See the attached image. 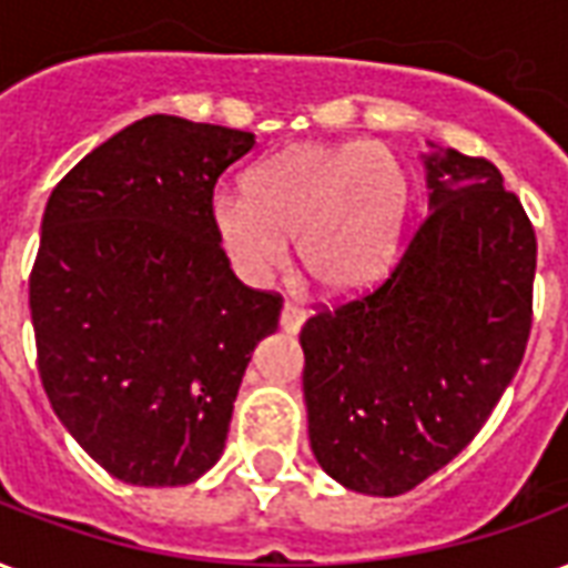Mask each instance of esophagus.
<instances>
[{"instance_id":"esophagus-1","label":"esophagus","mask_w":568,"mask_h":568,"mask_svg":"<svg viewBox=\"0 0 568 568\" xmlns=\"http://www.w3.org/2000/svg\"><path fill=\"white\" fill-rule=\"evenodd\" d=\"M306 322V313L301 310V306L295 304H285L283 313H280V327H283L285 334H297L301 327H304Z\"/></svg>"}]
</instances>
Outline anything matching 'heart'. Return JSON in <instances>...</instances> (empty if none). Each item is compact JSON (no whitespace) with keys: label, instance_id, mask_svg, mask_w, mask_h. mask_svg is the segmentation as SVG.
<instances>
[{"label":"heart","instance_id":"b5f03b06","mask_svg":"<svg viewBox=\"0 0 568 568\" xmlns=\"http://www.w3.org/2000/svg\"><path fill=\"white\" fill-rule=\"evenodd\" d=\"M406 207V174L388 146L304 141L250 168L243 199L220 195L210 222L243 280H271L295 241L310 283L327 297H348L388 271Z\"/></svg>","mask_w":568,"mask_h":568}]
</instances>
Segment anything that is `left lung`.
Segmentation results:
<instances>
[{
    "label": "left lung",
    "instance_id": "obj_1",
    "mask_svg": "<svg viewBox=\"0 0 568 568\" xmlns=\"http://www.w3.org/2000/svg\"><path fill=\"white\" fill-rule=\"evenodd\" d=\"M422 159L427 216L397 264L301 331L313 455L369 497L413 490L473 443L532 327L536 231L518 195L487 159Z\"/></svg>",
    "mask_w": 568,
    "mask_h": 568
}]
</instances>
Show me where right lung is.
Here are the masks:
<instances>
[{
  "mask_svg": "<svg viewBox=\"0 0 568 568\" xmlns=\"http://www.w3.org/2000/svg\"><path fill=\"white\" fill-rule=\"evenodd\" d=\"M255 134L153 113L50 192L29 310L53 413L120 481L189 485L225 448L283 297L243 285L210 210Z\"/></svg>",
  "mask_w": 568,
  "mask_h": 568,
  "instance_id": "right-lung-1",
  "label": "right lung"
}]
</instances>
